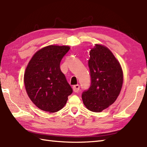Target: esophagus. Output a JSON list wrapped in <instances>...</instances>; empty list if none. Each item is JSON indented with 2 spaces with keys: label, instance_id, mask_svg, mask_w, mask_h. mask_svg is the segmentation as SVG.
Wrapping results in <instances>:
<instances>
[{
  "label": "esophagus",
  "instance_id": "1",
  "mask_svg": "<svg viewBox=\"0 0 147 147\" xmlns=\"http://www.w3.org/2000/svg\"><path fill=\"white\" fill-rule=\"evenodd\" d=\"M73 89L75 93H78V92L80 90V85L79 84L74 85V86H73Z\"/></svg>",
  "mask_w": 147,
  "mask_h": 147
}]
</instances>
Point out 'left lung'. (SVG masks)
<instances>
[{"label":"left lung","mask_w":147,"mask_h":147,"mask_svg":"<svg viewBox=\"0 0 147 147\" xmlns=\"http://www.w3.org/2000/svg\"><path fill=\"white\" fill-rule=\"evenodd\" d=\"M90 56L91 85L83 91L82 99L87 109L98 113L117 100L122 88L123 74L120 63L108 47L95 44Z\"/></svg>","instance_id":"obj_1"}]
</instances>
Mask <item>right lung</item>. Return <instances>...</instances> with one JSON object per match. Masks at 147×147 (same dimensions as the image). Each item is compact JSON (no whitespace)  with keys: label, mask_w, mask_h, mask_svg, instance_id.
<instances>
[{"label":"right lung","mask_w":147,"mask_h":147,"mask_svg":"<svg viewBox=\"0 0 147 147\" xmlns=\"http://www.w3.org/2000/svg\"><path fill=\"white\" fill-rule=\"evenodd\" d=\"M69 49L67 46L44 47L34 54L26 67L24 76L26 90L40 110L58 111L73 93L60 69L61 61Z\"/></svg>","instance_id":"obj_1"}]
</instances>
